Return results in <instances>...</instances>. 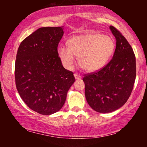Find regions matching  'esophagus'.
<instances>
[{
  "label": "esophagus",
  "instance_id": "esophagus-1",
  "mask_svg": "<svg viewBox=\"0 0 147 147\" xmlns=\"http://www.w3.org/2000/svg\"><path fill=\"white\" fill-rule=\"evenodd\" d=\"M74 76H75L76 79H80V78H81V76H80V74L78 73L74 74Z\"/></svg>",
  "mask_w": 147,
  "mask_h": 147
}]
</instances>
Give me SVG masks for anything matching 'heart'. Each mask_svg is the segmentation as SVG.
<instances>
[{
	"mask_svg": "<svg viewBox=\"0 0 147 147\" xmlns=\"http://www.w3.org/2000/svg\"><path fill=\"white\" fill-rule=\"evenodd\" d=\"M114 47V40L109 36L85 34L71 38L69 41V47L61 46L58 53L67 69L74 67L75 56H78L82 68L92 72L100 69L107 63Z\"/></svg>",
	"mask_w": 147,
	"mask_h": 147,
	"instance_id": "obj_1",
	"label": "heart"
}]
</instances>
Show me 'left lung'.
<instances>
[{
    "mask_svg": "<svg viewBox=\"0 0 147 147\" xmlns=\"http://www.w3.org/2000/svg\"><path fill=\"white\" fill-rule=\"evenodd\" d=\"M116 40L113 57L97 71L84 74L85 96L92 109L100 113L115 111L126 103L136 79V57L126 38L113 26Z\"/></svg>",
    "mask_w": 147,
    "mask_h": 147,
    "instance_id": "1",
    "label": "left lung"
}]
</instances>
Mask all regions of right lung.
Masks as SVG:
<instances>
[{"label": "right lung", "instance_id": "add662e5", "mask_svg": "<svg viewBox=\"0 0 147 147\" xmlns=\"http://www.w3.org/2000/svg\"><path fill=\"white\" fill-rule=\"evenodd\" d=\"M63 35V27L39 28L21 42L17 51V91L28 107L43 115L55 113L63 107L75 82L74 73L63 67L58 54Z\"/></svg>", "mask_w": 147, "mask_h": 147}]
</instances>
